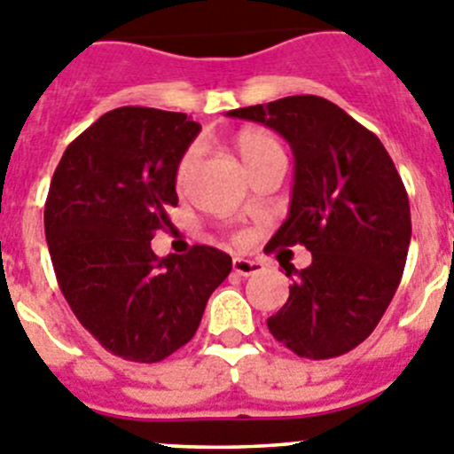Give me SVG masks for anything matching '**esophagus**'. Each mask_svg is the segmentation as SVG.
Segmentation results:
<instances>
[{
  "label": "esophagus",
  "instance_id": "1",
  "mask_svg": "<svg viewBox=\"0 0 454 454\" xmlns=\"http://www.w3.org/2000/svg\"><path fill=\"white\" fill-rule=\"evenodd\" d=\"M231 268H234L236 274H240V277H252V274L261 272L263 270V263L261 261H249V259H234L231 261Z\"/></svg>",
  "mask_w": 454,
  "mask_h": 454
}]
</instances>
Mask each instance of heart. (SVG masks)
Wrapping results in <instances>:
<instances>
[{
  "mask_svg": "<svg viewBox=\"0 0 454 454\" xmlns=\"http://www.w3.org/2000/svg\"><path fill=\"white\" fill-rule=\"evenodd\" d=\"M236 148H239L240 157H243L245 166L249 170L256 168L263 161L272 160V157H284V148L274 139L270 132L256 130V128H247V130H240L236 137ZM200 160V145L193 144L186 148L184 155L180 157L176 168V182L177 186H184L189 182L191 173H193L195 164Z\"/></svg>",
  "mask_w": 454,
  "mask_h": 454,
  "instance_id": "heart-1",
  "label": "heart"
}]
</instances>
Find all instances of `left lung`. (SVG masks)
<instances>
[{
  "mask_svg": "<svg viewBox=\"0 0 454 454\" xmlns=\"http://www.w3.org/2000/svg\"><path fill=\"white\" fill-rule=\"evenodd\" d=\"M284 137L294 155L286 223L268 247L303 245L313 263L293 277L268 328L299 357L342 356L372 335L405 268L410 200L392 157L342 107L313 94L231 110Z\"/></svg>",
  "mask_w": 454,
  "mask_h": 454,
  "instance_id": "obj_1",
  "label": "left lung"
}]
</instances>
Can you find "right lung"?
<instances>
[{
    "label": "right lung",
    "mask_w": 454,
    "mask_h": 454,
    "mask_svg": "<svg viewBox=\"0 0 454 454\" xmlns=\"http://www.w3.org/2000/svg\"><path fill=\"white\" fill-rule=\"evenodd\" d=\"M200 126L182 112L116 107L67 145L44 205L58 286L114 356L160 363L195 335L231 256L195 245L157 259L151 240L177 207L176 168Z\"/></svg>",
    "instance_id": "right-lung-1"
}]
</instances>
